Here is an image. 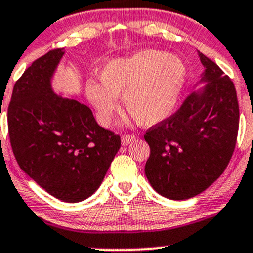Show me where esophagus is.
Returning <instances> with one entry per match:
<instances>
[{
    "instance_id": "obj_1",
    "label": "esophagus",
    "mask_w": 253,
    "mask_h": 253,
    "mask_svg": "<svg viewBox=\"0 0 253 253\" xmlns=\"http://www.w3.org/2000/svg\"><path fill=\"white\" fill-rule=\"evenodd\" d=\"M136 139H137V136H134V134H124L121 138V141H122V144L127 145V144H129V143L134 142Z\"/></svg>"
}]
</instances>
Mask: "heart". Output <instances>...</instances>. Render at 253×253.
Masks as SVG:
<instances>
[{"label":"heart","instance_id":"1","mask_svg":"<svg viewBox=\"0 0 253 253\" xmlns=\"http://www.w3.org/2000/svg\"><path fill=\"white\" fill-rule=\"evenodd\" d=\"M101 84L88 81L86 96L101 122H110L122 95L127 114L142 126H153L175 110L186 81L180 57L159 50H142L109 61L99 73Z\"/></svg>","mask_w":253,"mask_h":253}]
</instances>
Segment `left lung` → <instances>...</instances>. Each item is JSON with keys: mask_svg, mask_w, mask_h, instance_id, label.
Listing matches in <instances>:
<instances>
[{"mask_svg": "<svg viewBox=\"0 0 253 253\" xmlns=\"http://www.w3.org/2000/svg\"><path fill=\"white\" fill-rule=\"evenodd\" d=\"M205 67L202 91H192L168 119L147 129L145 176L170 200H188L208 188L228 167L236 145L240 111L233 81L197 51Z\"/></svg>", "mask_w": 253, "mask_h": 253, "instance_id": "1", "label": "left lung"}]
</instances>
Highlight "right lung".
Returning a JSON list of instances; mask_svg holds the SVG:
<instances>
[{
  "label": "right lung",
  "mask_w": 253,
  "mask_h": 253,
  "mask_svg": "<svg viewBox=\"0 0 253 253\" xmlns=\"http://www.w3.org/2000/svg\"><path fill=\"white\" fill-rule=\"evenodd\" d=\"M62 55L53 48L24 71L7 120L20 169L53 197L76 203L101 185L121 137L99 126L86 105L52 93L50 78Z\"/></svg>",
  "instance_id": "add662e5"
}]
</instances>
